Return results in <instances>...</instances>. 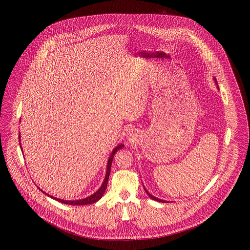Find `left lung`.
I'll return each instance as SVG.
<instances>
[{
    "label": "left lung",
    "instance_id": "1",
    "mask_svg": "<svg viewBox=\"0 0 250 250\" xmlns=\"http://www.w3.org/2000/svg\"><path fill=\"white\" fill-rule=\"evenodd\" d=\"M214 83H216V81H215V80H214ZM217 88H218V87H217ZM143 188H144V190H145V192H146V193H147V195H148V196H149V197H150V198H151V199H152V200H154V201H156V202H166V201H163V200H160V199H158V198H155V197H154V196H153V195H152V194H150V193H149V192H148V191L146 190V188H144V187H143Z\"/></svg>",
    "mask_w": 250,
    "mask_h": 250
}]
</instances>
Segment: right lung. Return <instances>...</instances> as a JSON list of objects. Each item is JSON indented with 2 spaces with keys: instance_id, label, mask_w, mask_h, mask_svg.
Listing matches in <instances>:
<instances>
[{
  "instance_id": "add662e5",
  "label": "right lung",
  "mask_w": 250,
  "mask_h": 250,
  "mask_svg": "<svg viewBox=\"0 0 250 250\" xmlns=\"http://www.w3.org/2000/svg\"><path fill=\"white\" fill-rule=\"evenodd\" d=\"M19 140H20V142H21V134H20V136H19ZM20 145H21V143H20ZM123 147H124V144H119L118 146H116V147L113 149L111 155H109V158H108V160H107V171H106V176H105V179H104V182H103L102 186L100 187V188L96 191L95 193H94L93 195H91V196H89V197H87V198H85V199H83V200H78V201H64V200L57 199V198H55V197H53V196H49V197L52 198V199H54V200H56V201H58V202H62V203L69 204V205H86V204L95 203V202H97V201H99V200L102 198V196L104 195L105 190H106V188H107V181H108V177H109L110 167H111V164H112V160H113L114 154H115L118 150L122 149ZM39 189H40V188H39ZM40 190H41V189H40ZM42 192L48 196V193H46V192H44V191H42Z\"/></svg>"
}]
</instances>
